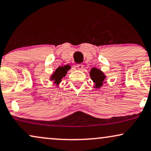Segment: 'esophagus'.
<instances>
[{
    "label": "esophagus",
    "instance_id": "obj_1",
    "mask_svg": "<svg viewBox=\"0 0 151 151\" xmlns=\"http://www.w3.org/2000/svg\"><path fill=\"white\" fill-rule=\"evenodd\" d=\"M77 67L79 70H83L84 68L83 65H82V64H78V65H77Z\"/></svg>",
    "mask_w": 151,
    "mask_h": 151
}]
</instances>
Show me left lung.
I'll use <instances>...</instances> for the list:
<instances>
[{
  "instance_id": "left-lung-1",
  "label": "left lung",
  "mask_w": 151,
  "mask_h": 151,
  "mask_svg": "<svg viewBox=\"0 0 151 151\" xmlns=\"http://www.w3.org/2000/svg\"><path fill=\"white\" fill-rule=\"evenodd\" d=\"M90 76L92 81L94 83V88H96V90L100 89L104 83H106L105 79L106 76L101 70L98 68H92L90 71Z\"/></svg>"
}]
</instances>
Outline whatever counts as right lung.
I'll use <instances>...</instances> for the list:
<instances>
[{
  "instance_id": "1",
  "label": "right lung",
  "mask_w": 151,
  "mask_h": 151,
  "mask_svg": "<svg viewBox=\"0 0 151 151\" xmlns=\"http://www.w3.org/2000/svg\"><path fill=\"white\" fill-rule=\"evenodd\" d=\"M70 69V66L68 65L57 68L55 71L52 74L51 76H50V81L52 82V83H53L54 85H56L57 87H59L60 83L61 82L62 79H63L64 77H65L66 74H67L68 71Z\"/></svg>"
}]
</instances>
